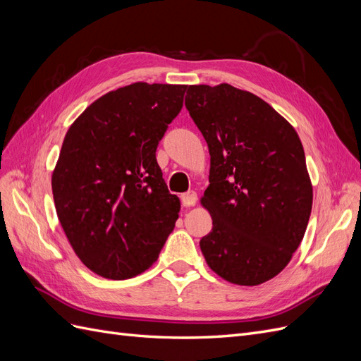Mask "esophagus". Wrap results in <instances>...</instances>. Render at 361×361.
<instances>
[{
	"label": "esophagus",
	"mask_w": 361,
	"mask_h": 361,
	"mask_svg": "<svg viewBox=\"0 0 361 361\" xmlns=\"http://www.w3.org/2000/svg\"><path fill=\"white\" fill-rule=\"evenodd\" d=\"M180 202L185 207H190V206H194L195 202H197V194H195V191H188V192H183L180 194Z\"/></svg>",
	"instance_id": "esophagus-1"
}]
</instances>
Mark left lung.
Masks as SVG:
<instances>
[{
  "mask_svg": "<svg viewBox=\"0 0 361 361\" xmlns=\"http://www.w3.org/2000/svg\"><path fill=\"white\" fill-rule=\"evenodd\" d=\"M185 105L211 155L200 203L212 231L200 239L207 267L238 286L286 268L312 212L313 187L297 130L259 96L231 84L188 85Z\"/></svg>",
  "mask_w": 361,
  "mask_h": 361,
  "instance_id": "8db88e82",
  "label": "left lung"
}]
</instances>
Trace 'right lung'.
Segmentation results:
<instances>
[{"instance_id": "1", "label": "right lung", "mask_w": 361, "mask_h": 361, "mask_svg": "<svg viewBox=\"0 0 361 361\" xmlns=\"http://www.w3.org/2000/svg\"><path fill=\"white\" fill-rule=\"evenodd\" d=\"M187 85L138 81L111 90L76 117L51 185L75 255L94 274L125 280L155 264L179 218V197L155 152L179 114Z\"/></svg>"}]
</instances>
